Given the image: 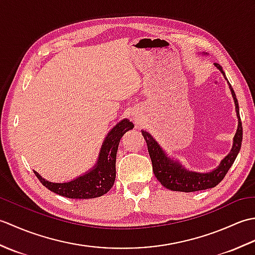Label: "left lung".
<instances>
[{
	"mask_svg": "<svg viewBox=\"0 0 255 255\" xmlns=\"http://www.w3.org/2000/svg\"><path fill=\"white\" fill-rule=\"evenodd\" d=\"M215 66L216 68L219 69V71L224 74L225 79L227 80L226 74L223 71V68L220 67V64L215 63ZM229 89L231 91L232 97H234L238 123L239 124H238V129L235 134L234 145H232L231 151L229 154L225 156V159L220 162L217 169L214 171H211L209 173H198L185 169L180 162L169 158L164 152V150L160 147V144L155 141L153 137L151 136L148 131L141 130L142 136L145 140V142H147L149 155L151 158V162H152V169L154 175L156 177V180H158L165 188L176 192L191 193L215 187L224 180L227 172L229 171L231 165L234 164L237 155L241 149L242 123L239 114V104H238L236 93L230 83Z\"/></svg>",
	"mask_w": 255,
	"mask_h": 255,
	"instance_id": "obj_1",
	"label": "left lung"
}]
</instances>
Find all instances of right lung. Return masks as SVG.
<instances>
[{
	"label": "right lung",
	"mask_w": 255,
	"mask_h": 255,
	"mask_svg": "<svg viewBox=\"0 0 255 255\" xmlns=\"http://www.w3.org/2000/svg\"><path fill=\"white\" fill-rule=\"evenodd\" d=\"M133 128L129 119H123L108 132L102 144L96 164L85 174L66 183H52L34 171L42 185L60 196L75 199L100 197L113 187L116 178V154L124 133Z\"/></svg>",
	"instance_id": "add662e5"
}]
</instances>
